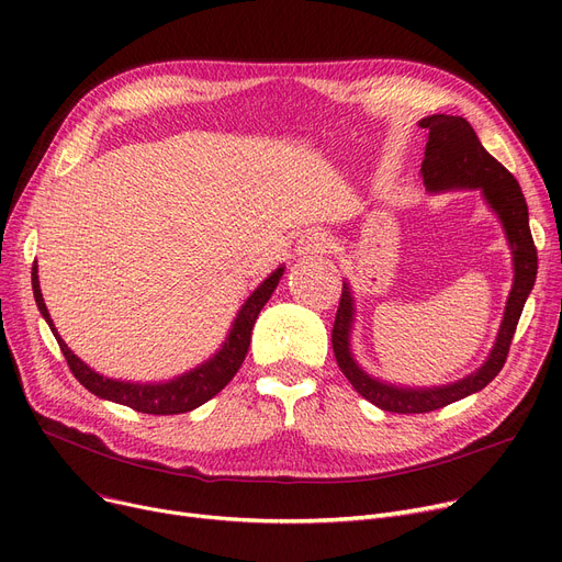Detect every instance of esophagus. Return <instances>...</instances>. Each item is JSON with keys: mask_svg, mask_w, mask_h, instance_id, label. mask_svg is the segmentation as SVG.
<instances>
[{"mask_svg": "<svg viewBox=\"0 0 562 562\" xmlns=\"http://www.w3.org/2000/svg\"><path fill=\"white\" fill-rule=\"evenodd\" d=\"M328 248H330V244L326 239V234H321V232H307L301 236V241H299V252L303 257H321L323 252H328Z\"/></svg>", "mask_w": 562, "mask_h": 562, "instance_id": "obj_1", "label": "esophagus"}]
</instances>
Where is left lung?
<instances>
[{"label": "left lung", "instance_id": "obj_1", "mask_svg": "<svg viewBox=\"0 0 562 562\" xmlns=\"http://www.w3.org/2000/svg\"><path fill=\"white\" fill-rule=\"evenodd\" d=\"M419 125L428 132L426 157L422 164L424 184L430 191L451 187H469L483 191L485 200L506 227L515 259V282L506 305L504 323H501V330L487 362L474 375L435 390H398L394 385H385V382L369 378L356 364L348 348L352 299L348 286H344L333 326V350L337 364L360 396H364L380 409L398 412V415H424V412L439 409L490 385L508 360L510 341L515 337L524 303L538 276V250L533 244V234H530L528 227V206L513 172L506 166H501L485 150L474 127L462 115L437 113L424 117Z\"/></svg>", "mask_w": 562, "mask_h": 562}]
</instances>
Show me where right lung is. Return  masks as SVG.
Segmentation results:
<instances>
[{
    "mask_svg": "<svg viewBox=\"0 0 562 562\" xmlns=\"http://www.w3.org/2000/svg\"><path fill=\"white\" fill-rule=\"evenodd\" d=\"M280 278H282V269L271 273V278H266L257 286V291H252V296L246 301L239 316L234 318V328H232L227 341L223 344V348L214 356V360L204 362L202 367L184 373L182 378L164 382V385H134V382L111 380V378H104V375L95 373L93 369H88L75 356V352L66 346V341L58 337L54 323L49 318V312L43 303L36 261L32 266V286H34L36 305H38L43 318L47 321V326L52 328V333L58 341V348H61L72 375L91 394H95L100 398H106V401H113V403L127 405L136 412H143V415H184V412H191L198 405L214 398L227 385V382L236 375L239 367L244 364L248 346H250V335H252L255 321H257L261 307L266 305V301L271 299V293L276 291Z\"/></svg>",
    "mask_w": 562,
    "mask_h": 562,
    "instance_id": "1",
    "label": "right lung"
}]
</instances>
